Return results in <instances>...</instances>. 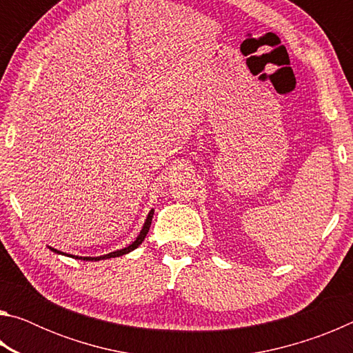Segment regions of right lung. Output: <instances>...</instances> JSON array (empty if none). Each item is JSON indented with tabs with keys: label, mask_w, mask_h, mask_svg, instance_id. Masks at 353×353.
<instances>
[{
	"label": "right lung",
	"mask_w": 353,
	"mask_h": 353,
	"mask_svg": "<svg viewBox=\"0 0 353 353\" xmlns=\"http://www.w3.org/2000/svg\"><path fill=\"white\" fill-rule=\"evenodd\" d=\"M152 216H154V210H151V212L148 213L145 224H143L139 236L135 238V241L130 243L129 246H126V248H123V249H119V250H115V252H110V254H105V255H101V256H77V255H68V254H65V252H61V250H57V249H54V248H50V246H48V248H50V249L52 250V252H56V254L68 255V256H73V259H79V260H85V261H99V260H107V259H115V256H121V255H126V254H129V252H132L134 249H137V248L140 246V244L143 243V240H145L146 235H148L149 227H151V223H152Z\"/></svg>",
	"instance_id": "obj_1"
}]
</instances>
